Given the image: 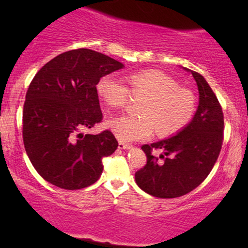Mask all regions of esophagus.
<instances>
[{
    "label": "esophagus",
    "instance_id": "esophagus-1",
    "mask_svg": "<svg viewBox=\"0 0 248 248\" xmlns=\"http://www.w3.org/2000/svg\"><path fill=\"white\" fill-rule=\"evenodd\" d=\"M119 148H120V149H130V148H132V144L120 141L119 142Z\"/></svg>",
    "mask_w": 248,
    "mask_h": 248
}]
</instances>
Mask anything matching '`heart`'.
Instances as JSON below:
<instances>
[{
  "label": "heart",
  "instance_id": "b5f03b06",
  "mask_svg": "<svg viewBox=\"0 0 248 248\" xmlns=\"http://www.w3.org/2000/svg\"><path fill=\"white\" fill-rule=\"evenodd\" d=\"M128 87L113 75L101 77L96 93L108 107L122 108L129 93L143 96L139 105L141 116L118 115L107 120V127L121 141L147 140L154 129L160 136L179 132L191 121L196 109L195 95L166 73L146 70L127 77Z\"/></svg>",
  "mask_w": 248,
  "mask_h": 248
}]
</instances>
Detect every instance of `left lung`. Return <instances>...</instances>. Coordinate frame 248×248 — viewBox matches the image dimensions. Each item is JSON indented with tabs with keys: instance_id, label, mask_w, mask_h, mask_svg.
<instances>
[{
	"instance_id": "1",
	"label": "left lung",
	"mask_w": 248,
	"mask_h": 248,
	"mask_svg": "<svg viewBox=\"0 0 248 248\" xmlns=\"http://www.w3.org/2000/svg\"><path fill=\"white\" fill-rule=\"evenodd\" d=\"M191 75L199 92L192 121L177 135L141 147L147 164L135 172V181L154 197L176 198L196 189L211 172L223 146V108L203 76ZM156 150L165 154L157 158Z\"/></svg>"
}]
</instances>
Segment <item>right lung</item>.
I'll list each match as a JSON object with an SVG mask.
<instances>
[{
  "instance_id": "1",
  "label": "right lung",
  "mask_w": 248,
  "mask_h": 248,
  "mask_svg": "<svg viewBox=\"0 0 248 248\" xmlns=\"http://www.w3.org/2000/svg\"><path fill=\"white\" fill-rule=\"evenodd\" d=\"M124 65L100 52L77 49L55 57L31 80L23 107V142L45 181L66 190L92 186L118 141L110 130L80 133L102 121L96 84Z\"/></svg>"
}]
</instances>
